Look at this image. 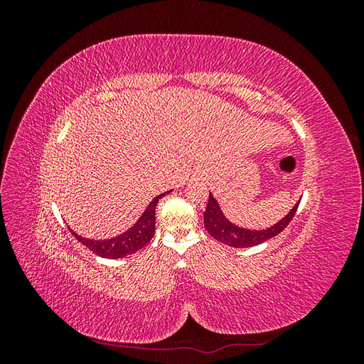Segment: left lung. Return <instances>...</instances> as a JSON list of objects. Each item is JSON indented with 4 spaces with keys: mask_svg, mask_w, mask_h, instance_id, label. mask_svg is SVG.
Wrapping results in <instances>:
<instances>
[{
    "mask_svg": "<svg viewBox=\"0 0 364 364\" xmlns=\"http://www.w3.org/2000/svg\"><path fill=\"white\" fill-rule=\"evenodd\" d=\"M299 203L301 202H297L293 206L291 211L274 226L266 230H249V229H241L230 223L229 220L223 215L222 209H220L217 200L214 199V196L209 193L208 205L203 214V222H205L208 234L214 237L217 241H222L223 245H228L230 247H252V246H258L264 243V241H267L281 234L293 220Z\"/></svg>",
    "mask_w": 364,
    "mask_h": 364,
    "instance_id": "obj_1",
    "label": "left lung"
}]
</instances>
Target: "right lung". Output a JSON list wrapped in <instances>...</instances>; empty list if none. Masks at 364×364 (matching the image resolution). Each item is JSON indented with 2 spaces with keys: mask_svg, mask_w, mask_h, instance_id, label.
<instances>
[{
  "mask_svg": "<svg viewBox=\"0 0 364 364\" xmlns=\"http://www.w3.org/2000/svg\"><path fill=\"white\" fill-rule=\"evenodd\" d=\"M170 193V191H167ZM167 193H162L156 196L151 203L147 206L144 214L136 222L135 226H132L127 232L121 234L111 240H103V241H94V240H86L80 235L73 232V235L80 241L83 246H86L95 255L102 258H123L126 255H132V253L138 252L139 249L144 247L151 237L155 235V209L159 202L161 197H164Z\"/></svg>",
  "mask_w": 364,
  "mask_h": 364,
  "instance_id": "add662e5",
  "label": "right lung"
}]
</instances>
